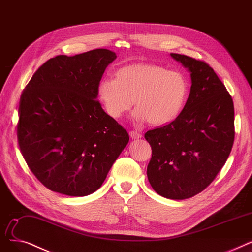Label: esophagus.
<instances>
[{
	"label": "esophagus",
	"mask_w": 252,
	"mask_h": 252,
	"mask_svg": "<svg viewBox=\"0 0 252 252\" xmlns=\"http://www.w3.org/2000/svg\"><path fill=\"white\" fill-rule=\"evenodd\" d=\"M129 135H130V137L132 138V139H139L142 136L140 133L136 132V131H131V132L129 133Z\"/></svg>",
	"instance_id": "obj_1"
}]
</instances>
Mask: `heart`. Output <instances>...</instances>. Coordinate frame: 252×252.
<instances>
[{
	"label": "heart",
	"mask_w": 252,
	"mask_h": 252,
	"mask_svg": "<svg viewBox=\"0 0 252 252\" xmlns=\"http://www.w3.org/2000/svg\"><path fill=\"white\" fill-rule=\"evenodd\" d=\"M114 76L115 80H101L97 87V97L113 119L121 118L134 101L136 122L162 126L179 115L188 97L185 76L158 64H127L119 67Z\"/></svg>",
	"instance_id": "1"
}]
</instances>
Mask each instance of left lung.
<instances>
[{
  "mask_svg": "<svg viewBox=\"0 0 252 252\" xmlns=\"http://www.w3.org/2000/svg\"><path fill=\"white\" fill-rule=\"evenodd\" d=\"M170 55L188 68L191 86L174 121L145 134L152 147L147 174L156 193L184 200L206 189L229 158L235 138L234 103L206 63Z\"/></svg>",
  "mask_w": 252,
  "mask_h": 252,
  "instance_id": "1",
  "label": "left lung"
}]
</instances>
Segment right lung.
I'll use <instances>...</instances> for the list:
<instances>
[{
	"label": "right lung",
	"mask_w": 252,
	"mask_h": 252,
	"mask_svg": "<svg viewBox=\"0 0 252 252\" xmlns=\"http://www.w3.org/2000/svg\"><path fill=\"white\" fill-rule=\"evenodd\" d=\"M116 57L107 49L55 56L38 68L21 94V154L34 176L56 193H94L129 141L127 131L97 100L98 84Z\"/></svg>",
	"instance_id": "1"
}]
</instances>
